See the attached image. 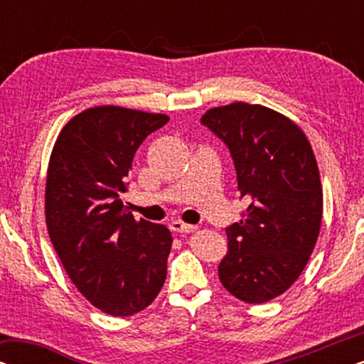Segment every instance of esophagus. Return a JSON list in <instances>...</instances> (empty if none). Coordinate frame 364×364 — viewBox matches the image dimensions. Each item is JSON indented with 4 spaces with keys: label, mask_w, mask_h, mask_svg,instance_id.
<instances>
[{
    "label": "esophagus",
    "mask_w": 364,
    "mask_h": 364,
    "mask_svg": "<svg viewBox=\"0 0 364 364\" xmlns=\"http://www.w3.org/2000/svg\"><path fill=\"white\" fill-rule=\"evenodd\" d=\"M197 228H198L197 225H188V223H183L181 220H176L171 223V230L178 232V233H191V232H196Z\"/></svg>",
    "instance_id": "34e87169"
}]
</instances>
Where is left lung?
Listing matches in <instances>:
<instances>
[{
    "instance_id": "1",
    "label": "left lung",
    "mask_w": 364,
    "mask_h": 364,
    "mask_svg": "<svg viewBox=\"0 0 364 364\" xmlns=\"http://www.w3.org/2000/svg\"><path fill=\"white\" fill-rule=\"evenodd\" d=\"M200 122L228 147L248 203L242 220L225 228L218 278L238 300L270 301L300 277L320 233L316 159L295 122L258 104L213 107Z\"/></svg>"
}]
</instances>
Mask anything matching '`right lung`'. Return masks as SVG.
<instances>
[{"instance_id":"1","label":"right lung","mask_w":364,"mask_h":364,"mask_svg":"<svg viewBox=\"0 0 364 364\" xmlns=\"http://www.w3.org/2000/svg\"><path fill=\"white\" fill-rule=\"evenodd\" d=\"M164 114L101 106L74 116L54 144L46 178V225L69 278L112 316L142 311L167 277V227L124 208L134 154L166 126Z\"/></svg>"}]
</instances>
